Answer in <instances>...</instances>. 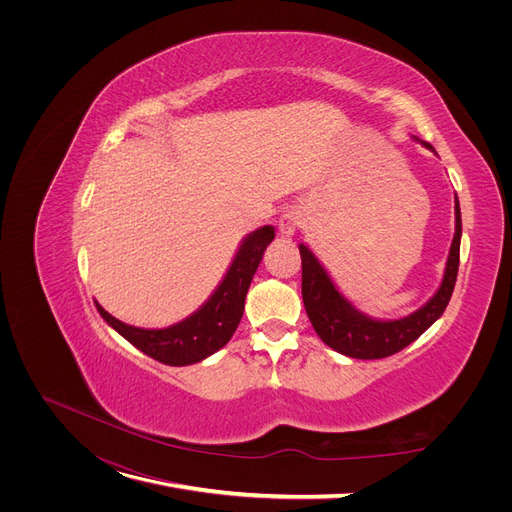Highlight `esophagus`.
Returning <instances> with one entry per match:
<instances>
[{
    "label": "esophagus",
    "instance_id": "34e87169",
    "mask_svg": "<svg viewBox=\"0 0 512 512\" xmlns=\"http://www.w3.org/2000/svg\"><path fill=\"white\" fill-rule=\"evenodd\" d=\"M301 220H303V215H301L299 209H288V211H284L280 222H278L280 234L286 236V238L294 236V232H297V230L301 228Z\"/></svg>",
    "mask_w": 512,
    "mask_h": 512
}]
</instances>
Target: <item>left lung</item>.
<instances>
[{
  "mask_svg": "<svg viewBox=\"0 0 512 512\" xmlns=\"http://www.w3.org/2000/svg\"><path fill=\"white\" fill-rule=\"evenodd\" d=\"M423 147L434 151L429 143H423ZM454 220V238L438 292L415 313L392 321L371 319L348 303L334 286L324 265L301 242L299 251L303 263V303L317 336L340 355L353 359H384L415 342L444 313L452 297L456 274H459L463 234L459 199H454Z\"/></svg>",
  "mask_w": 512,
  "mask_h": 512,
  "instance_id": "1",
  "label": "left lung"
}]
</instances>
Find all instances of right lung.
<instances>
[{"instance_id": "1", "label": "right lung", "mask_w": 512, "mask_h": 512, "mask_svg": "<svg viewBox=\"0 0 512 512\" xmlns=\"http://www.w3.org/2000/svg\"><path fill=\"white\" fill-rule=\"evenodd\" d=\"M274 236L276 232L272 226L257 228L245 236L220 286L213 290L201 309L182 319L180 324L164 330H145L124 324L99 303H95L97 311L120 336L151 359L172 367L199 363L226 346L236 332L242 311H245L247 290Z\"/></svg>"}]
</instances>
